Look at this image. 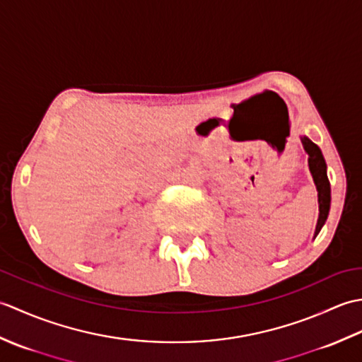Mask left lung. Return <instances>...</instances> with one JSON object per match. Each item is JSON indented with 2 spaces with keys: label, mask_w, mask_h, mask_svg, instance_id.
I'll return each instance as SVG.
<instances>
[{
  "label": "left lung",
  "mask_w": 362,
  "mask_h": 362,
  "mask_svg": "<svg viewBox=\"0 0 362 362\" xmlns=\"http://www.w3.org/2000/svg\"><path fill=\"white\" fill-rule=\"evenodd\" d=\"M302 144L306 153H308V166L313 175V180L316 183L317 196H319V219H317L316 232H314V238H316L328 218L329 204H332V188H329V180L327 175L325 158L322 156V151L319 149V146L316 143H313L308 136H302Z\"/></svg>",
  "instance_id": "8db88e82"
}]
</instances>
